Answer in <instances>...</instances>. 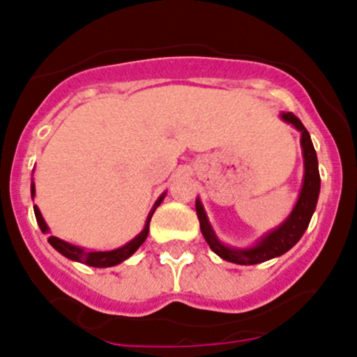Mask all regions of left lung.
Here are the masks:
<instances>
[{
    "instance_id": "1",
    "label": "left lung",
    "mask_w": 357,
    "mask_h": 357,
    "mask_svg": "<svg viewBox=\"0 0 357 357\" xmlns=\"http://www.w3.org/2000/svg\"><path fill=\"white\" fill-rule=\"evenodd\" d=\"M282 119L283 121L290 122V124H294L295 128L302 132L301 145H302V150H304L305 172H304V185H302V192L301 195H298L295 208L291 211L290 218L287 219L280 228H276L275 231L266 235L254 248H245V250L229 248L222 245V243L215 238L214 231H212L211 225H208L207 221V215H205L204 208H202V204L197 200V215H199L202 235H204L205 242L208 243V247H211L219 257L225 259V261L247 266V264H259V262H264L273 257H278V255L285 254L287 250H290V248L301 240V236L304 235V231L307 229L309 221H311L312 212H314L316 202H318V195H319L318 157H316L311 136H309L307 129L304 128V124L298 121L297 115H294L291 112H287V114H282Z\"/></svg>"
}]
</instances>
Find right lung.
<instances>
[{
	"label": "right lung",
	"instance_id": "right-lung-1",
	"mask_svg": "<svg viewBox=\"0 0 357 357\" xmlns=\"http://www.w3.org/2000/svg\"><path fill=\"white\" fill-rule=\"evenodd\" d=\"M31 195H34V185H31ZM162 199H164V195H162L160 199L155 202V205H153L152 212H150L149 218H146V222H145V228H143V231L139 233L136 238H132L131 242L126 243V245L121 247V248H115V250H110V252H84L82 248L70 245V243L63 242V240L56 238V236H50L48 242L52 243V247L56 248L60 254L66 255V257H68V259H72V261L82 262V264L93 266V268H110V266H115V264H119V262L126 261L128 257H131V255L135 254V252L138 250L139 247H142V243L145 242L146 236H149L150 219H152L155 208L158 207V205H160ZM34 214H36V221H38L41 231L48 233V226H46L45 219H43L41 212H39V208L36 207V205H34Z\"/></svg>",
	"mask_w": 357,
	"mask_h": 357
}]
</instances>
